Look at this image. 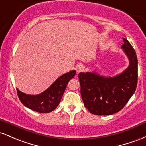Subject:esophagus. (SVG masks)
Masks as SVG:
<instances>
[{
    "mask_svg": "<svg viewBox=\"0 0 146 146\" xmlns=\"http://www.w3.org/2000/svg\"><path fill=\"white\" fill-rule=\"evenodd\" d=\"M85 66L83 64H78L76 67V70L78 73L81 72L83 71L84 70Z\"/></svg>",
    "mask_w": 146,
    "mask_h": 146,
    "instance_id": "esophagus-1",
    "label": "esophagus"
}]
</instances>
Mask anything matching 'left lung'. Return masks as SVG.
I'll return each instance as SVG.
<instances>
[{"instance_id": "obj_1", "label": "left lung", "mask_w": 146, "mask_h": 146, "mask_svg": "<svg viewBox=\"0 0 146 146\" xmlns=\"http://www.w3.org/2000/svg\"><path fill=\"white\" fill-rule=\"evenodd\" d=\"M123 39L121 48L130 63L122 73L113 77L90 72L78 74L82 99L91 114L111 115L119 112L136 90L138 78L137 54L128 40Z\"/></svg>"}]
</instances>
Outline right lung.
Here are the masks:
<instances>
[{
    "instance_id": "1",
    "label": "right lung",
    "mask_w": 146,
    "mask_h": 146,
    "mask_svg": "<svg viewBox=\"0 0 146 146\" xmlns=\"http://www.w3.org/2000/svg\"><path fill=\"white\" fill-rule=\"evenodd\" d=\"M75 74V70L64 74L57 78L46 90L39 94H25L16 88L18 96L21 103L32 110L40 113L51 112L60 104L68 82Z\"/></svg>"
}]
</instances>
